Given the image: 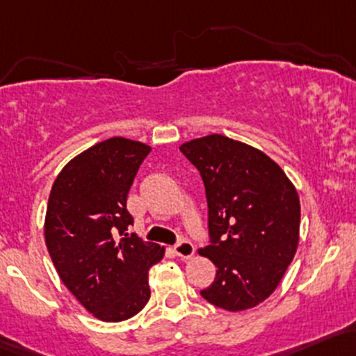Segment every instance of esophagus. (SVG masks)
<instances>
[{
  "instance_id": "esophagus-1",
  "label": "esophagus",
  "mask_w": 356,
  "mask_h": 356,
  "mask_svg": "<svg viewBox=\"0 0 356 356\" xmlns=\"http://www.w3.org/2000/svg\"><path fill=\"white\" fill-rule=\"evenodd\" d=\"M174 252H175V255H177V257H181V259L187 260V259H191V257L194 255V245L191 243L189 240H181L174 247Z\"/></svg>"
}]
</instances>
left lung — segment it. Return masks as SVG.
Returning <instances> with one entry per match:
<instances>
[{
  "label": "left lung",
  "mask_w": 356,
  "mask_h": 356,
  "mask_svg": "<svg viewBox=\"0 0 356 356\" xmlns=\"http://www.w3.org/2000/svg\"><path fill=\"white\" fill-rule=\"evenodd\" d=\"M201 174L211 243L199 250L218 267L201 291L213 306L245 311L275 291L299 243L300 204L286 172L270 157L222 135L181 145Z\"/></svg>",
  "instance_id": "1"
}]
</instances>
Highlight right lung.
Returning <instances> with one entry per match:
<instances>
[{
    "mask_svg": "<svg viewBox=\"0 0 356 356\" xmlns=\"http://www.w3.org/2000/svg\"><path fill=\"white\" fill-rule=\"evenodd\" d=\"M152 148L113 136L74 157L54 182L45 243L72 296L101 321L134 318L150 299L148 270L165 248L128 235L127 197Z\"/></svg>",
    "mask_w": 356,
    "mask_h": 356,
    "instance_id": "add662e5",
    "label": "right lung"
}]
</instances>
